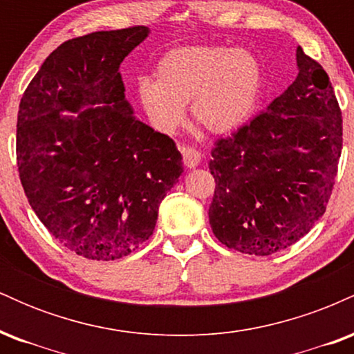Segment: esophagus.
Segmentation results:
<instances>
[{
	"mask_svg": "<svg viewBox=\"0 0 354 354\" xmlns=\"http://www.w3.org/2000/svg\"><path fill=\"white\" fill-rule=\"evenodd\" d=\"M180 151L183 154V161H185L186 168H196V166L200 165V161H201L200 151H196V149L191 148V146H186V145L180 146Z\"/></svg>",
	"mask_w": 354,
	"mask_h": 354,
	"instance_id": "1",
	"label": "esophagus"
}]
</instances>
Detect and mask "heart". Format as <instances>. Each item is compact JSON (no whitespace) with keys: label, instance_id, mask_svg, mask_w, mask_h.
Listing matches in <instances>:
<instances>
[{"label":"heart","instance_id":"b5f03b06","mask_svg":"<svg viewBox=\"0 0 354 354\" xmlns=\"http://www.w3.org/2000/svg\"><path fill=\"white\" fill-rule=\"evenodd\" d=\"M156 83L140 84V100L156 129L173 133L191 116L201 128L226 135L253 116L265 88V71L251 51L188 46L169 51L156 66Z\"/></svg>","mask_w":354,"mask_h":354}]
</instances>
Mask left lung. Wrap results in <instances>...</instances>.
Listing matches in <instances>:
<instances>
[{
    "instance_id": "left-lung-1",
    "label": "left lung",
    "mask_w": 354,
    "mask_h": 354,
    "mask_svg": "<svg viewBox=\"0 0 354 354\" xmlns=\"http://www.w3.org/2000/svg\"><path fill=\"white\" fill-rule=\"evenodd\" d=\"M298 76L266 111L211 151L209 225L223 245L268 256L295 245L326 211L343 118L323 66L296 50Z\"/></svg>"
}]
</instances>
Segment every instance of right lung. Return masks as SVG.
Returning <instances> with one entry per match:
<instances>
[{"instance_id": "right-lung-1", "label": "right lung", "mask_w": 354, "mask_h": 354, "mask_svg": "<svg viewBox=\"0 0 354 354\" xmlns=\"http://www.w3.org/2000/svg\"><path fill=\"white\" fill-rule=\"evenodd\" d=\"M148 33L131 26L68 39L19 103L24 194L61 245L96 261L128 256L151 236L160 203L183 173L174 141L141 123L124 98L120 64ZM95 104L102 106L86 107Z\"/></svg>"}]
</instances>
